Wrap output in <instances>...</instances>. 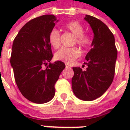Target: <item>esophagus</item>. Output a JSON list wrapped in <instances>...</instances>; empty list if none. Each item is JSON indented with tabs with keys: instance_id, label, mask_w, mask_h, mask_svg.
Wrapping results in <instances>:
<instances>
[{
	"instance_id": "1",
	"label": "esophagus",
	"mask_w": 130,
	"mask_h": 130,
	"mask_svg": "<svg viewBox=\"0 0 130 130\" xmlns=\"http://www.w3.org/2000/svg\"><path fill=\"white\" fill-rule=\"evenodd\" d=\"M65 67H66V69H69V68H71V65L68 64V63H66L65 64Z\"/></svg>"
}]
</instances>
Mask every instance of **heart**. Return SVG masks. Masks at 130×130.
Instances as JSON below:
<instances>
[{"label":"heart","instance_id":"heart-1","mask_svg":"<svg viewBox=\"0 0 130 130\" xmlns=\"http://www.w3.org/2000/svg\"><path fill=\"white\" fill-rule=\"evenodd\" d=\"M64 27L75 36V42L82 47L86 48L92 44V38L88 34L84 33V26L80 22L75 20L71 21L66 23ZM48 39L51 46L54 48H57L60 46V34L57 29L55 28L51 29L48 35ZM81 54L80 49L77 47H63L55 53V59L69 63L80 57Z\"/></svg>","mask_w":130,"mask_h":130}]
</instances>
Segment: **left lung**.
Returning <instances> with one entry per match:
<instances>
[{"label":"left lung","instance_id":"8db88e82","mask_svg":"<svg viewBox=\"0 0 130 130\" xmlns=\"http://www.w3.org/2000/svg\"><path fill=\"white\" fill-rule=\"evenodd\" d=\"M84 19L92 29L94 38L86 56L88 67L85 71L73 67L71 85L75 96L91 101L101 96L113 82L117 51L113 33L103 21L88 15Z\"/></svg>","mask_w":130,"mask_h":130}]
</instances>
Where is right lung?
Returning <instances> with one entry per match:
<instances>
[{
    "instance_id": "right-lung-1",
    "label": "right lung",
    "mask_w": 130,
    "mask_h": 130,
    "mask_svg": "<svg viewBox=\"0 0 130 130\" xmlns=\"http://www.w3.org/2000/svg\"><path fill=\"white\" fill-rule=\"evenodd\" d=\"M58 21L53 15L34 18L23 25L13 41L10 62L15 82L32 103L42 104L53 99L55 83L65 68L62 61L50 63L53 56L48 35ZM43 65L46 69L41 68Z\"/></svg>"
}]
</instances>
